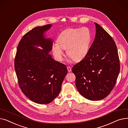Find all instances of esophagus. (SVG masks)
Listing matches in <instances>:
<instances>
[{"mask_svg": "<svg viewBox=\"0 0 128 128\" xmlns=\"http://www.w3.org/2000/svg\"><path fill=\"white\" fill-rule=\"evenodd\" d=\"M67 68H68V71L69 72H72V68H70V66H68V67H67Z\"/></svg>", "mask_w": 128, "mask_h": 128, "instance_id": "34e87169", "label": "esophagus"}]
</instances>
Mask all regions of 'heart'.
Returning a JSON list of instances; mask_svg holds the SVG:
<instances>
[{"label": "heart", "mask_w": 128, "mask_h": 128, "mask_svg": "<svg viewBox=\"0 0 128 128\" xmlns=\"http://www.w3.org/2000/svg\"><path fill=\"white\" fill-rule=\"evenodd\" d=\"M92 39L91 32L88 28L65 30L58 35L57 44L52 46L53 55L61 61L64 56L63 49H66L69 57L74 61H80L88 53Z\"/></svg>", "instance_id": "1"}]
</instances>
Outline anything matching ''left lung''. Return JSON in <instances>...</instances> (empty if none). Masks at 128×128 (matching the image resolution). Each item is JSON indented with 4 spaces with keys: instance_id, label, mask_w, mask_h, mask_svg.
<instances>
[{
    "instance_id": "1",
    "label": "left lung",
    "mask_w": 128,
    "mask_h": 128,
    "mask_svg": "<svg viewBox=\"0 0 128 128\" xmlns=\"http://www.w3.org/2000/svg\"><path fill=\"white\" fill-rule=\"evenodd\" d=\"M96 34L88 53L72 72L80 94L91 100H102L115 86L120 72L117 46L112 37L95 23Z\"/></svg>"
}]
</instances>
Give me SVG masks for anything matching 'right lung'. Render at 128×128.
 I'll return each mask as SVG.
<instances>
[{"label":"right lung","instance_id":"right-lung-1","mask_svg":"<svg viewBox=\"0 0 128 128\" xmlns=\"http://www.w3.org/2000/svg\"><path fill=\"white\" fill-rule=\"evenodd\" d=\"M51 26H38L25 34L18 44L14 58L20 89L29 99L40 104H49L57 97L68 74L66 65L48 54L53 43L44 37V33ZM34 45L41 46L43 50Z\"/></svg>","mask_w":128,"mask_h":128}]
</instances>
